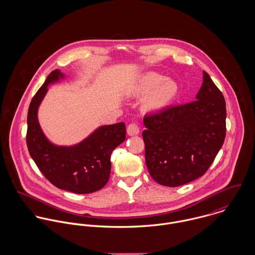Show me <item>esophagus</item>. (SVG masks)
Returning <instances> with one entry per match:
<instances>
[{"label": "esophagus", "instance_id": "1", "mask_svg": "<svg viewBox=\"0 0 255 255\" xmlns=\"http://www.w3.org/2000/svg\"><path fill=\"white\" fill-rule=\"evenodd\" d=\"M127 132L128 135L132 136V135H137L139 133V128L136 124L132 123L130 125H128V128H127Z\"/></svg>", "mask_w": 255, "mask_h": 255}]
</instances>
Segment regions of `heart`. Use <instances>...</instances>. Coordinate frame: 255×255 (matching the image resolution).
I'll list each match as a JSON object with an SVG mask.
<instances>
[{"mask_svg":"<svg viewBox=\"0 0 255 255\" xmlns=\"http://www.w3.org/2000/svg\"><path fill=\"white\" fill-rule=\"evenodd\" d=\"M134 96H145L144 107L160 111L169 106L179 94L178 83L156 73H147L137 78L131 87Z\"/></svg>","mask_w":255,"mask_h":255,"instance_id":"b5f03b06","label":"heart"}]
</instances>
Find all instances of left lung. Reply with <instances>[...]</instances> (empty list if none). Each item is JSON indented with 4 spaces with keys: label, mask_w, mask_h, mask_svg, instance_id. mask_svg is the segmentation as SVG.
Segmentation results:
<instances>
[{
    "label": "left lung",
    "mask_w": 255,
    "mask_h": 255,
    "mask_svg": "<svg viewBox=\"0 0 255 255\" xmlns=\"http://www.w3.org/2000/svg\"><path fill=\"white\" fill-rule=\"evenodd\" d=\"M226 102L209 74L196 100L145 116L142 132L150 176L165 186H180L203 176L226 136Z\"/></svg>",
    "instance_id": "1"
}]
</instances>
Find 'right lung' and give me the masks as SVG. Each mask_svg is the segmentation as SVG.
Here are the masks:
<instances>
[{"label":"right lung","mask_w":255,"mask_h":255,"mask_svg":"<svg viewBox=\"0 0 255 255\" xmlns=\"http://www.w3.org/2000/svg\"><path fill=\"white\" fill-rule=\"evenodd\" d=\"M64 78L61 71L52 72L32 98L27 114V148L41 173L58 188L78 194L95 192L109 181L111 153L125 141L126 125L101 126L74 145L52 143L39 125L38 109L48 86Z\"/></svg>","instance_id":"1"}]
</instances>
